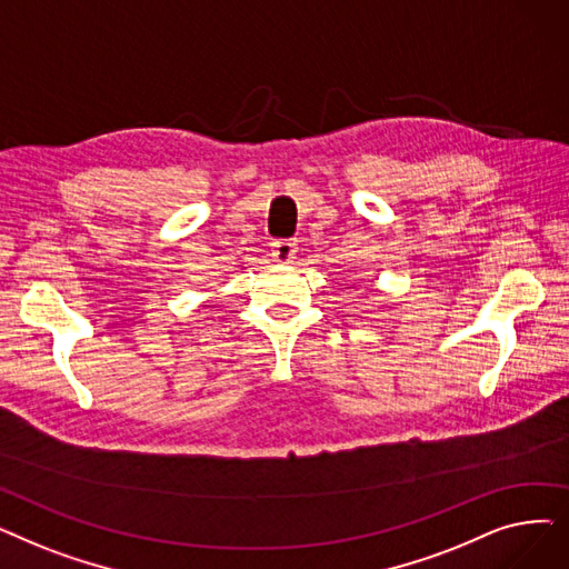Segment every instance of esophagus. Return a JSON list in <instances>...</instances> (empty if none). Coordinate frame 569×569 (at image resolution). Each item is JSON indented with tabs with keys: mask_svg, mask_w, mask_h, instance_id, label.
I'll use <instances>...</instances> for the list:
<instances>
[{
	"mask_svg": "<svg viewBox=\"0 0 569 569\" xmlns=\"http://www.w3.org/2000/svg\"><path fill=\"white\" fill-rule=\"evenodd\" d=\"M295 253H297V247L292 242H288V239H277V242H272V258L277 262H283V264L292 262Z\"/></svg>",
	"mask_w": 569,
	"mask_h": 569,
	"instance_id": "1",
	"label": "esophagus"
}]
</instances>
